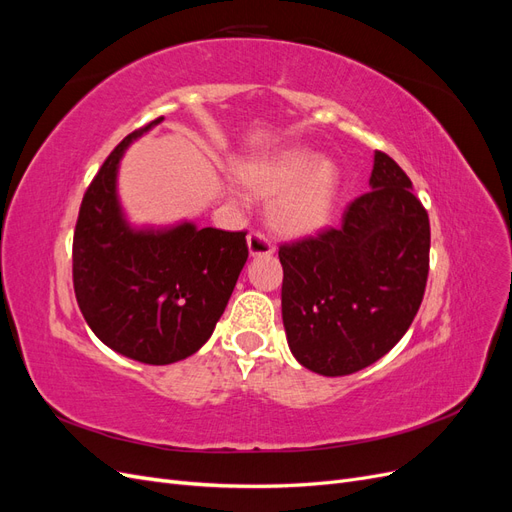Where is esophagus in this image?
Instances as JSON below:
<instances>
[{"instance_id": "esophagus-1", "label": "esophagus", "mask_w": 512, "mask_h": 512, "mask_svg": "<svg viewBox=\"0 0 512 512\" xmlns=\"http://www.w3.org/2000/svg\"><path fill=\"white\" fill-rule=\"evenodd\" d=\"M247 247H250L252 256H271L275 252V245L262 232H250L247 235Z\"/></svg>"}]
</instances>
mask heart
Listing matches in <instances>:
<instances>
[{
	"label": "heart",
	"instance_id": "obj_1",
	"mask_svg": "<svg viewBox=\"0 0 512 512\" xmlns=\"http://www.w3.org/2000/svg\"><path fill=\"white\" fill-rule=\"evenodd\" d=\"M241 179L254 196L273 200V226L288 237H305L329 222L339 190L333 162L314 151L290 147L241 166Z\"/></svg>",
	"mask_w": 512,
	"mask_h": 512
}]
</instances>
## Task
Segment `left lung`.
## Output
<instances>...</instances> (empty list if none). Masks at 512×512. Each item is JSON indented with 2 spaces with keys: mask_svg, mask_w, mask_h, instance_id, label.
<instances>
[{
  "mask_svg": "<svg viewBox=\"0 0 512 512\" xmlns=\"http://www.w3.org/2000/svg\"><path fill=\"white\" fill-rule=\"evenodd\" d=\"M369 188L339 228L280 245L288 346L322 376L376 363L410 329L425 294L431 232L412 181L376 151Z\"/></svg>",
  "mask_w": 512,
  "mask_h": 512,
  "instance_id": "left-lung-1",
  "label": "left lung"
}]
</instances>
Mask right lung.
Here are the masks:
<instances>
[{
  "mask_svg": "<svg viewBox=\"0 0 512 512\" xmlns=\"http://www.w3.org/2000/svg\"><path fill=\"white\" fill-rule=\"evenodd\" d=\"M149 126L128 134L89 183L72 241L76 303L98 339L128 359L170 365L211 337L247 260L245 232L132 228L117 198L123 151Z\"/></svg>",
  "mask_w": 512,
  "mask_h": 512,
  "instance_id": "right-lung-1",
  "label": "right lung"
}]
</instances>
